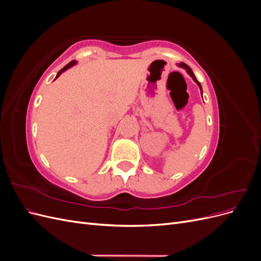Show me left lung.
<instances>
[{
  "mask_svg": "<svg viewBox=\"0 0 261 261\" xmlns=\"http://www.w3.org/2000/svg\"><path fill=\"white\" fill-rule=\"evenodd\" d=\"M179 66H181V67H184L186 70H187V73L189 74V75H191L192 77H193V80L197 83V85H198L199 86V88H200V90H201V93H202V89H201V85H200V83L198 82V81H197V78H196V76L194 75V73H193V70H192V68L191 67H189L187 64H185V63H180V64H179Z\"/></svg>",
  "mask_w": 261,
  "mask_h": 261,
  "instance_id": "left-lung-1",
  "label": "left lung"
}]
</instances>
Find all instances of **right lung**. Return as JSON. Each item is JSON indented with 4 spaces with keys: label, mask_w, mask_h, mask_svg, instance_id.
Instances as JSON below:
<instances>
[{
    "label": "right lung",
    "mask_w": 261,
    "mask_h": 261,
    "mask_svg": "<svg viewBox=\"0 0 261 261\" xmlns=\"http://www.w3.org/2000/svg\"><path fill=\"white\" fill-rule=\"evenodd\" d=\"M74 64H76V61H72V62H69L67 65H65L64 67H63V68L60 70V72H59V73H58V75H57V77H55V80H57V78H58V77H59V76H60V75H61L63 72H64V70L68 69L69 67H72Z\"/></svg>",
    "instance_id": "1"
}]
</instances>
